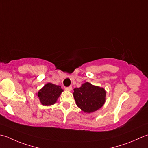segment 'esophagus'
I'll return each instance as SVG.
<instances>
[{
    "mask_svg": "<svg viewBox=\"0 0 148 148\" xmlns=\"http://www.w3.org/2000/svg\"><path fill=\"white\" fill-rule=\"evenodd\" d=\"M65 89L67 91H71V90H72V88L71 86H67V87H65Z\"/></svg>",
    "mask_w": 148,
    "mask_h": 148,
    "instance_id": "1",
    "label": "esophagus"
}]
</instances>
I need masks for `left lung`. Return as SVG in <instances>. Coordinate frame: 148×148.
I'll return each mask as SVG.
<instances>
[{"label": "left lung", "instance_id": "8db88e82", "mask_svg": "<svg viewBox=\"0 0 148 148\" xmlns=\"http://www.w3.org/2000/svg\"><path fill=\"white\" fill-rule=\"evenodd\" d=\"M74 97L77 106L83 112L91 113L97 110L105 102V89L88 82L74 89Z\"/></svg>", "mask_w": 148, "mask_h": 148}]
</instances>
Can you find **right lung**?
<instances>
[{
    "instance_id": "1",
    "label": "right lung",
    "mask_w": 148,
    "mask_h": 148,
    "mask_svg": "<svg viewBox=\"0 0 148 148\" xmlns=\"http://www.w3.org/2000/svg\"><path fill=\"white\" fill-rule=\"evenodd\" d=\"M62 92L60 86L49 83L40 90L38 96L43 105H52L56 102Z\"/></svg>"
}]
</instances>
